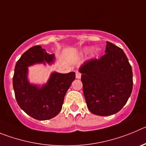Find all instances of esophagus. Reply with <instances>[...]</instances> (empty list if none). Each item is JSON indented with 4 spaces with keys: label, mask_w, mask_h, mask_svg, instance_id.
<instances>
[{
    "label": "esophagus",
    "mask_w": 146,
    "mask_h": 146,
    "mask_svg": "<svg viewBox=\"0 0 146 146\" xmlns=\"http://www.w3.org/2000/svg\"><path fill=\"white\" fill-rule=\"evenodd\" d=\"M76 78H81V73H79V72H76Z\"/></svg>",
    "instance_id": "esophagus-1"
}]
</instances>
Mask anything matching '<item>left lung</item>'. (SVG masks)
Listing matches in <instances>:
<instances>
[{"label": "left lung", "mask_w": 146, "mask_h": 146, "mask_svg": "<svg viewBox=\"0 0 146 146\" xmlns=\"http://www.w3.org/2000/svg\"><path fill=\"white\" fill-rule=\"evenodd\" d=\"M106 54L85 61L79 68L86 106L92 113L119 112L132 91V67L121 48L106 41Z\"/></svg>", "instance_id": "obj_1"}]
</instances>
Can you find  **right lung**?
<instances>
[{"label": "right lung", "instance_id": "obj_1", "mask_svg": "<svg viewBox=\"0 0 146 146\" xmlns=\"http://www.w3.org/2000/svg\"><path fill=\"white\" fill-rule=\"evenodd\" d=\"M54 54H49L40 46H34L19 59L13 76V87L19 107L33 119L47 120L61 111L68 89L76 78V73H54L47 84L43 87L30 84L27 78V67L38 62H53Z\"/></svg>", "mask_w": 146, "mask_h": 146}]
</instances>
